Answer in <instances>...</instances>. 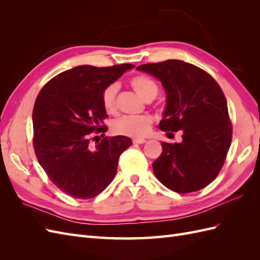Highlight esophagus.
Segmentation results:
<instances>
[{"label": "esophagus", "mask_w": 260, "mask_h": 260, "mask_svg": "<svg viewBox=\"0 0 260 260\" xmlns=\"http://www.w3.org/2000/svg\"><path fill=\"white\" fill-rule=\"evenodd\" d=\"M146 142V140L144 139H133V143L135 144H143Z\"/></svg>", "instance_id": "obj_1"}]
</instances>
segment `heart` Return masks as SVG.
<instances>
[{"label":"heart","mask_w":260,"mask_h":260,"mask_svg":"<svg viewBox=\"0 0 260 260\" xmlns=\"http://www.w3.org/2000/svg\"><path fill=\"white\" fill-rule=\"evenodd\" d=\"M131 88L146 102L156 98L159 91L158 84L146 75H135L129 79ZM118 84L109 83L102 90L101 102L105 112L108 114H116L118 109L117 104ZM153 118L148 115L139 116H122L113 122V131L117 135L127 136L131 138H144L152 129Z\"/></svg>","instance_id":"b5f03b06"}]
</instances>
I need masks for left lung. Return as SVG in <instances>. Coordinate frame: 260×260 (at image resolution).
<instances>
[{
    "mask_svg": "<svg viewBox=\"0 0 260 260\" xmlns=\"http://www.w3.org/2000/svg\"><path fill=\"white\" fill-rule=\"evenodd\" d=\"M159 79L167 93V106L159 128L182 130V142H162L153 162L156 178L177 193L207 186L221 170L232 141L224 94L205 70L190 62L168 59L137 67Z\"/></svg>",
    "mask_w": 260,
    "mask_h": 260,
    "instance_id": "obj_1",
    "label": "left lung"
}]
</instances>
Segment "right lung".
Here are the masks:
<instances>
[{"instance_id":"add662e5","label":"right lung","mask_w":260,"mask_h":260,"mask_svg":"<svg viewBox=\"0 0 260 260\" xmlns=\"http://www.w3.org/2000/svg\"><path fill=\"white\" fill-rule=\"evenodd\" d=\"M133 67L77 66L55 76L38 94L32 112L37 159L52 182L74 199L103 192L119 156L132 144L122 136L105 137L95 147L91 141L107 131L102 90Z\"/></svg>"}]
</instances>
